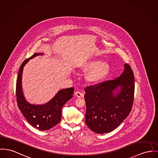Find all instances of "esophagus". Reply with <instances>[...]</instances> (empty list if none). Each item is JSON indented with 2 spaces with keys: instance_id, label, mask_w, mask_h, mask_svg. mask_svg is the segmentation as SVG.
I'll list each match as a JSON object with an SVG mask.
<instances>
[{
  "instance_id": "esophagus-1",
  "label": "esophagus",
  "mask_w": 158,
  "mask_h": 158,
  "mask_svg": "<svg viewBox=\"0 0 158 158\" xmlns=\"http://www.w3.org/2000/svg\"><path fill=\"white\" fill-rule=\"evenodd\" d=\"M75 95L76 96V97H78V98H82L84 96V94L82 93H81V91H77L75 93Z\"/></svg>"
}]
</instances>
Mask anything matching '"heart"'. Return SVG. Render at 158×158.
Masks as SVG:
<instances>
[{
	"label": "heart",
	"mask_w": 158,
	"mask_h": 158,
	"mask_svg": "<svg viewBox=\"0 0 158 158\" xmlns=\"http://www.w3.org/2000/svg\"><path fill=\"white\" fill-rule=\"evenodd\" d=\"M84 69L85 71H90L86 76L88 81L97 84L107 76L109 72V65L106 62L99 60H93L86 64Z\"/></svg>",
	"instance_id": "b5f03b06"
}]
</instances>
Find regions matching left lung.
<instances>
[{"instance_id": "8db88e82", "label": "left lung", "mask_w": 158, "mask_h": 158, "mask_svg": "<svg viewBox=\"0 0 158 158\" xmlns=\"http://www.w3.org/2000/svg\"><path fill=\"white\" fill-rule=\"evenodd\" d=\"M134 82V72L125 64L118 77L85 87V123L92 131L109 133L126 118L133 106Z\"/></svg>"}]
</instances>
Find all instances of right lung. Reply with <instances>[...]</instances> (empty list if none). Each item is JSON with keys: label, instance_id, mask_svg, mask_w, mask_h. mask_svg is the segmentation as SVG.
Wrapping results in <instances>:
<instances>
[{"label": "right lung", "instance_id": "right-lung-1", "mask_svg": "<svg viewBox=\"0 0 158 158\" xmlns=\"http://www.w3.org/2000/svg\"><path fill=\"white\" fill-rule=\"evenodd\" d=\"M41 55L43 53H34L31 57L24 60L20 65L16 82V98L19 108L29 124L39 130L46 131L52 128L60 122L62 108L73 97L74 88L72 87L61 89L49 102L44 105H31L26 101L22 88L23 67L29 60Z\"/></svg>", "mask_w": 158, "mask_h": 158}]
</instances>
